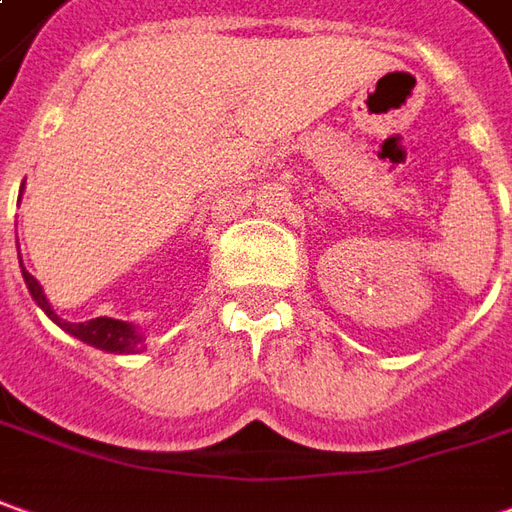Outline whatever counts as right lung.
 I'll return each mask as SVG.
<instances>
[{
    "label": "right lung",
    "instance_id": "right-lung-1",
    "mask_svg": "<svg viewBox=\"0 0 512 512\" xmlns=\"http://www.w3.org/2000/svg\"><path fill=\"white\" fill-rule=\"evenodd\" d=\"M22 277L27 288H30V297L36 300V305L50 316L52 322L61 330H66L69 336L81 339V342L92 344L97 350H106V353H139L142 350V333H139L131 322H123V319H109V316H97V319H89V322H66L61 316L52 311V305L44 297L41 291V283L30 271H24Z\"/></svg>",
    "mask_w": 512,
    "mask_h": 512
}]
</instances>
